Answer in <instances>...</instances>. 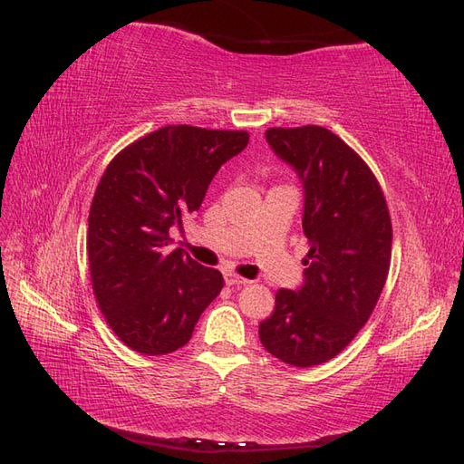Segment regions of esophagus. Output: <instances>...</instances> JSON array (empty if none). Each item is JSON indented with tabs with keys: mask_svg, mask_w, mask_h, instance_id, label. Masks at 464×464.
Masks as SVG:
<instances>
[{
	"mask_svg": "<svg viewBox=\"0 0 464 464\" xmlns=\"http://www.w3.org/2000/svg\"><path fill=\"white\" fill-rule=\"evenodd\" d=\"M225 284H227V286H245V284H248V280L233 275V272H227V275H225Z\"/></svg>",
	"mask_w": 464,
	"mask_h": 464,
	"instance_id": "34e87169",
	"label": "esophagus"
}]
</instances>
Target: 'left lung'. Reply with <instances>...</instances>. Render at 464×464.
<instances>
[{"instance_id":"left-lung-1","label":"left lung","mask_w":464,"mask_h":464,"mask_svg":"<svg viewBox=\"0 0 464 464\" xmlns=\"http://www.w3.org/2000/svg\"><path fill=\"white\" fill-rule=\"evenodd\" d=\"M276 157L304 188V284L280 288L276 307L258 325L263 347L292 366L334 359L368 322L382 294L392 256V223L372 170L325 127H272Z\"/></svg>"}]
</instances>
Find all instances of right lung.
<instances>
[{"label":"right lung","instance_id":"add662e5","mask_svg":"<svg viewBox=\"0 0 464 464\" xmlns=\"http://www.w3.org/2000/svg\"><path fill=\"white\" fill-rule=\"evenodd\" d=\"M248 145L246 130L169 125L123 149L105 169L88 218L92 288L105 322L140 354L192 339L223 276L169 248V231L198 211L221 164Z\"/></svg>","mask_w":464,"mask_h":464}]
</instances>
